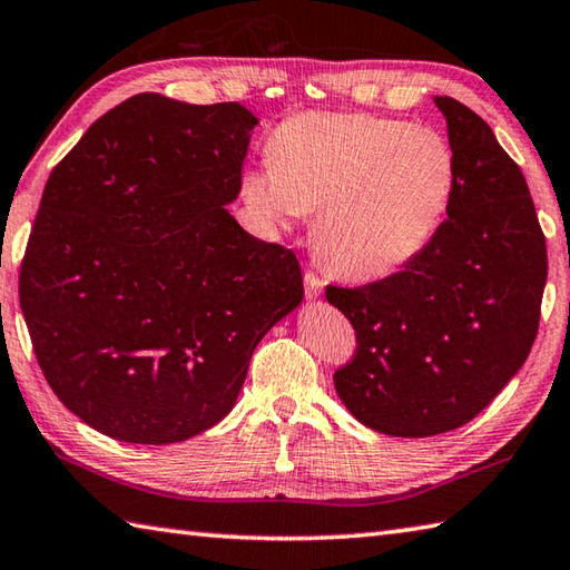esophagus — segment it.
I'll return each instance as SVG.
<instances>
[{
  "mask_svg": "<svg viewBox=\"0 0 570 570\" xmlns=\"http://www.w3.org/2000/svg\"><path fill=\"white\" fill-rule=\"evenodd\" d=\"M304 284H306V296L308 298H318L321 292H324V278H321L316 272H306Z\"/></svg>",
  "mask_w": 570,
  "mask_h": 570,
  "instance_id": "obj_1",
  "label": "esophagus"
}]
</instances>
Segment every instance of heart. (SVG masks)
<instances>
[{
  "instance_id": "heart-1",
  "label": "heart",
  "mask_w": 570,
  "mask_h": 570,
  "mask_svg": "<svg viewBox=\"0 0 570 570\" xmlns=\"http://www.w3.org/2000/svg\"><path fill=\"white\" fill-rule=\"evenodd\" d=\"M453 186L456 157L436 129L326 111L286 119L242 181L266 222L318 212L321 258L358 282L396 274L426 249Z\"/></svg>"
}]
</instances>
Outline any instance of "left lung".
I'll use <instances>...</instances> for the list:
<instances>
[{
	"label": "left lung",
	"instance_id": "obj_1",
	"mask_svg": "<svg viewBox=\"0 0 570 570\" xmlns=\"http://www.w3.org/2000/svg\"><path fill=\"white\" fill-rule=\"evenodd\" d=\"M449 127L456 186L449 219L381 282L326 286L356 331L334 374L344 406L386 436L423 439L469 423L529 358L548 274L529 184L489 124L433 97Z\"/></svg>",
	"mask_w": 570,
	"mask_h": 570
}]
</instances>
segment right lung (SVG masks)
Instances as JSON below:
<instances>
[{"mask_svg": "<svg viewBox=\"0 0 570 570\" xmlns=\"http://www.w3.org/2000/svg\"><path fill=\"white\" fill-rule=\"evenodd\" d=\"M254 114L129 97L49 174L19 272L45 379L87 426L179 443L234 409L258 341L302 304L294 252L226 212Z\"/></svg>", "mask_w": 570, "mask_h": 570, "instance_id": "right-lung-1", "label": "right lung"}]
</instances>
